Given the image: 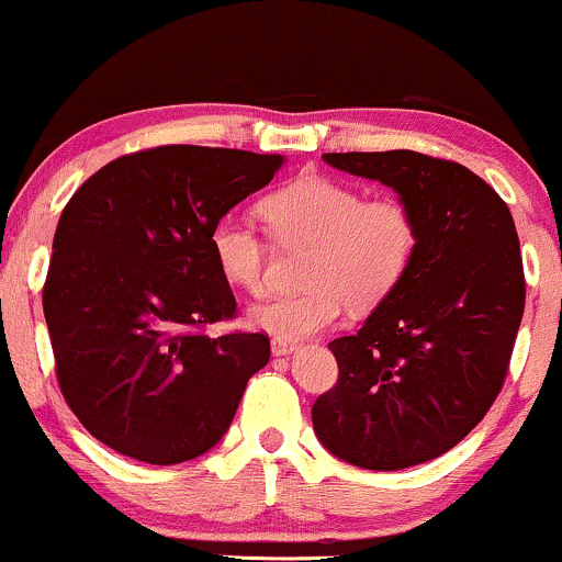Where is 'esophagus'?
<instances>
[{
  "label": "esophagus",
  "instance_id": "34e87169",
  "mask_svg": "<svg viewBox=\"0 0 562 562\" xmlns=\"http://www.w3.org/2000/svg\"><path fill=\"white\" fill-rule=\"evenodd\" d=\"M295 348L293 340H285V338H274L272 340V353L274 357H285V353H290Z\"/></svg>",
  "mask_w": 562,
  "mask_h": 562
}]
</instances>
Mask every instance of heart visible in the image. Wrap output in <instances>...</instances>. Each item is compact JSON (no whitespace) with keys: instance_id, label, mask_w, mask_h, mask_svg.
Here are the masks:
<instances>
[{"instance_id":"heart-1","label":"heart","mask_w":562,"mask_h":562,"mask_svg":"<svg viewBox=\"0 0 562 562\" xmlns=\"http://www.w3.org/2000/svg\"><path fill=\"white\" fill-rule=\"evenodd\" d=\"M261 216L282 248H312L299 295L256 303L250 325L299 340L335 325L346 303L370 308L385 301L415 259L420 227L402 198H367L359 187L306 177L263 198ZM211 254L229 285L259 293L267 285L269 248L254 227L222 218L211 232Z\"/></svg>"}]
</instances>
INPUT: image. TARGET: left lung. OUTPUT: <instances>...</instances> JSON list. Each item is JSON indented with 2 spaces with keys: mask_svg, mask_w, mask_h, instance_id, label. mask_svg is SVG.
<instances>
[{
  "mask_svg": "<svg viewBox=\"0 0 562 562\" xmlns=\"http://www.w3.org/2000/svg\"><path fill=\"white\" fill-rule=\"evenodd\" d=\"M322 158L393 187L420 240L398 288L330 344L338 383L312 406L314 434L357 468L420 465L483 420L507 378L526 306L513 214L454 160L415 150Z\"/></svg>",
  "mask_w": 562,
  "mask_h": 562,
  "instance_id": "1",
  "label": "left lung"
}]
</instances>
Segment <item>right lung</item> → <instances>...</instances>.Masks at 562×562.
Wrapping results in <instances>:
<instances>
[{"instance_id":"1","label":"right lung","mask_w":562,"mask_h":562,"mask_svg":"<svg viewBox=\"0 0 562 562\" xmlns=\"http://www.w3.org/2000/svg\"><path fill=\"white\" fill-rule=\"evenodd\" d=\"M282 164L160 145L111 160L68 200L42 303L57 383L97 441L177 465L227 434L250 375L269 362V335H205L237 314L211 232Z\"/></svg>"}]
</instances>
